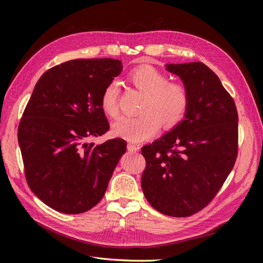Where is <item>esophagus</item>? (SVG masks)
Listing matches in <instances>:
<instances>
[{
    "label": "esophagus",
    "mask_w": 263,
    "mask_h": 263,
    "mask_svg": "<svg viewBox=\"0 0 263 263\" xmlns=\"http://www.w3.org/2000/svg\"><path fill=\"white\" fill-rule=\"evenodd\" d=\"M127 149H128V151H130V153H136V151H138L139 150V147L138 146H136V145H134V144H129L127 145Z\"/></svg>",
    "instance_id": "34e87169"
}]
</instances>
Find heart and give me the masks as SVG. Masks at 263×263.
Instances as JSON below:
<instances>
[{"mask_svg": "<svg viewBox=\"0 0 263 263\" xmlns=\"http://www.w3.org/2000/svg\"><path fill=\"white\" fill-rule=\"evenodd\" d=\"M129 81L137 90L145 94L140 107V116L118 118L113 124L115 136L133 142H139L154 137L160 128L171 129L185 117L190 105L187 87L181 82H169L158 69L144 66L133 70ZM119 84L108 83L101 95V107L106 115H118Z\"/></svg>", "mask_w": 263, "mask_h": 263, "instance_id": "1", "label": "heart"}]
</instances>
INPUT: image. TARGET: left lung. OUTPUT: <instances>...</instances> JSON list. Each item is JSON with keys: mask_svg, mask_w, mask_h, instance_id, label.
I'll return each mask as SVG.
<instances>
[{"mask_svg": "<svg viewBox=\"0 0 263 263\" xmlns=\"http://www.w3.org/2000/svg\"><path fill=\"white\" fill-rule=\"evenodd\" d=\"M165 67L187 87L190 105L178 126L141 148V187L158 212L187 217L211 203L234 168L238 113L219 78L203 62Z\"/></svg>", "mask_w": 263, "mask_h": 263, "instance_id": "8db88e82", "label": "left lung"}]
</instances>
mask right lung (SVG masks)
I'll return each instance as SVG.
<instances>
[{
    "label": "right lung",
    "instance_id": "obj_1",
    "mask_svg": "<svg viewBox=\"0 0 263 263\" xmlns=\"http://www.w3.org/2000/svg\"><path fill=\"white\" fill-rule=\"evenodd\" d=\"M117 59H77L41 77L18 126L27 184L52 210L81 214L105 194L126 141L86 142L109 129L101 107L105 86L122 72Z\"/></svg>",
    "mask_w": 263,
    "mask_h": 263
}]
</instances>
